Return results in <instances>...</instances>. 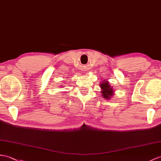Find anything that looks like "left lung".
Masks as SVG:
<instances>
[{
  "label": "left lung",
  "instance_id": "left-lung-1",
  "mask_svg": "<svg viewBox=\"0 0 161 161\" xmlns=\"http://www.w3.org/2000/svg\"><path fill=\"white\" fill-rule=\"evenodd\" d=\"M100 86L102 88L103 91H102V93L103 94V96L104 98L106 99H109L113 95V88H111L108 83L106 81L103 82L102 84H100Z\"/></svg>",
  "mask_w": 161,
  "mask_h": 161
}]
</instances>
